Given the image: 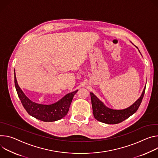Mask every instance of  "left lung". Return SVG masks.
I'll list each match as a JSON object with an SVG mask.
<instances>
[{"label": "left lung", "instance_id": "1", "mask_svg": "<svg viewBox=\"0 0 158 158\" xmlns=\"http://www.w3.org/2000/svg\"><path fill=\"white\" fill-rule=\"evenodd\" d=\"M137 49L138 48L136 47ZM139 50V49H138ZM139 52H141L139 50ZM146 86L140 97L131 106L124 109H112L107 107L96 95L90 92L92 106L94 117L99 122L108 124H116L124 121L133 115L141 105L145 93Z\"/></svg>", "mask_w": 158, "mask_h": 158}]
</instances>
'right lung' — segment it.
<instances>
[{"label": "right lung", "instance_id": "obj_1", "mask_svg": "<svg viewBox=\"0 0 158 158\" xmlns=\"http://www.w3.org/2000/svg\"><path fill=\"white\" fill-rule=\"evenodd\" d=\"M15 87L18 97L27 112L32 117L44 122H54L66 115L75 94L78 90L67 94L58 102L49 105L40 104L31 100L17 83L14 69Z\"/></svg>", "mask_w": 158, "mask_h": 158}]
</instances>
